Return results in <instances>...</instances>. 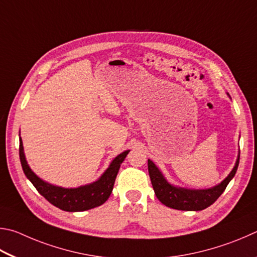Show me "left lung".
Returning a JSON list of instances; mask_svg holds the SVG:
<instances>
[{
	"label": "left lung",
	"mask_w": 257,
	"mask_h": 257,
	"mask_svg": "<svg viewBox=\"0 0 257 257\" xmlns=\"http://www.w3.org/2000/svg\"><path fill=\"white\" fill-rule=\"evenodd\" d=\"M238 165H239V156L231 173L219 185L209 190H186V188L170 185L150 159L148 160V170H149L155 194L161 203L176 210L201 211L213 204L219 199V196L226 190L229 182L235 176Z\"/></svg>",
	"instance_id": "8db88e82"
}]
</instances>
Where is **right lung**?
<instances>
[{"label":"right lung","mask_w":257,"mask_h":257,"mask_svg":"<svg viewBox=\"0 0 257 257\" xmlns=\"http://www.w3.org/2000/svg\"><path fill=\"white\" fill-rule=\"evenodd\" d=\"M130 150L124 151L116 157L111 161V164L102 176L98 179L97 182L85 186H80L78 188H63L58 186H54L44 182L39 177L36 176L33 170L29 168L27 164L24 147H22V141L20 138V146H19V156L20 161L24 173L27 178L33 183L40 194L46 199L49 203L55 205L56 208L61 209L67 212H78V211H85L89 209H93L105 203L110 196L114 183L118 173L120 164L123 163L126 156Z\"/></svg>","instance_id":"obj_1"}]
</instances>
